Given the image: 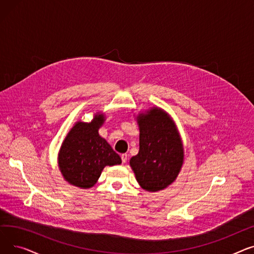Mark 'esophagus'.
I'll return each mask as SVG.
<instances>
[{
  "mask_svg": "<svg viewBox=\"0 0 254 254\" xmlns=\"http://www.w3.org/2000/svg\"><path fill=\"white\" fill-rule=\"evenodd\" d=\"M120 157H122V162H123V164H125V163H127V154H122L120 155Z\"/></svg>",
  "mask_w": 254,
  "mask_h": 254,
  "instance_id": "esophagus-1",
  "label": "esophagus"
}]
</instances>
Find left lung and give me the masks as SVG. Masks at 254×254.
Listing matches in <instances>:
<instances>
[{
  "label": "left lung",
  "mask_w": 254,
  "mask_h": 254,
  "mask_svg": "<svg viewBox=\"0 0 254 254\" xmlns=\"http://www.w3.org/2000/svg\"><path fill=\"white\" fill-rule=\"evenodd\" d=\"M137 120L140 149L129 165L145 190H162L174 182L183 164L179 134L170 116L159 108L140 114Z\"/></svg>",
  "instance_id": "1"
}]
</instances>
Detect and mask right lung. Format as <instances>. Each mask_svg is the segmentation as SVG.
<instances>
[{
  "instance_id": "1",
  "label": "right lung",
  "mask_w": 254,
  "mask_h": 254,
  "mask_svg": "<svg viewBox=\"0 0 254 254\" xmlns=\"http://www.w3.org/2000/svg\"><path fill=\"white\" fill-rule=\"evenodd\" d=\"M104 120V115L100 114L90 124L77 123L62 144L59 166L70 184L89 189L106 166L122 164L120 156L99 135L98 129Z\"/></svg>"
}]
</instances>
